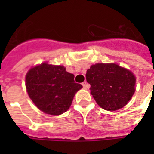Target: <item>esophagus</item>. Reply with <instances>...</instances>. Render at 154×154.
Masks as SVG:
<instances>
[{"label": "esophagus", "instance_id": "esophagus-1", "mask_svg": "<svg viewBox=\"0 0 154 154\" xmlns=\"http://www.w3.org/2000/svg\"><path fill=\"white\" fill-rule=\"evenodd\" d=\"M82 85H83V88H84V89H89V87H90V85H89L86 82H83V83H82Z\"/></svg>", "mask_w": 154, "mask_h": 154}]
</instances>
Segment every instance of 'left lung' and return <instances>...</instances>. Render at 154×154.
Here are the masks:
<instances>
[{"instance_id": "left-lung-1", "label": "left lung", "mask_w": 154, "mask_h": 154, "mask_svg": "<svg viewBox=\"0 0 154 154\" xmlns=\"http://www.w3.org/2000/svg\"><path fill=\"white\" fill-rule=\"evenodd\" d=\"M86 81L97 105L108 111L124 107L135 92L134 73L113 63L93 65L87 70Z\"/></svg>"}]
</instances>
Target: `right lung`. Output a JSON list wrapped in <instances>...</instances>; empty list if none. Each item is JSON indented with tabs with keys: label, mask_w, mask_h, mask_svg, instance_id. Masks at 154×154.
Here are the masks:
<instances>
[{
	"label": "right lung",
	"mask_w": 154,
	"mask_h": 154,
	"mask_svg": "<svg viewBox=\"0 0 154 154\" xmlns=\"http://www.w3.org/2000/svg\"><path fill=\"white\" fill-rule=\"evenodd\" d=\"M30 99L45 113L60 115L66 112L75 94L82 85L75 83L74 75L61 65L42 63L29 70L25 77Z\"/></svg>",
	"instance_id": "add662e5"
}]
</instances>
